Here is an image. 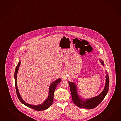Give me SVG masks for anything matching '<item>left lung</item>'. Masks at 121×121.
<instances>
[{
  "mask_svg": "<svg viewBox=\"0 0 121 121\" xmlns=\"http://www.w3.org/2000/svg\"><path fill=\"white\" fill-rule=\"evenodd\" d=\"M99 60L102 64L104 65V63L103 60L100 59ZM107 72L106 71V73ZM106 79L105 88L101 93L96 96L85 100H83L82 99L79 97L77 90V86L75 84L72 82H68L72 95V100L74 104L79 108L85 109H91L96 107L104 99L105 97L107 94L109 90V78L108 73L106 74Z\"/></svg>",
  "mask_w": 121,
  "mask_h": 121,
  "instance_id": "8db88e82",
  "label": "left lung"
}]
</instances>
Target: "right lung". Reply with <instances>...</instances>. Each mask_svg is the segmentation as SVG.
Instances as JSON below:
<instances>
[{
	"instance_id": "add662e5",
	"label": "right lung",
	"mask_w": 121,
	"mask_h": 121,
	"mask_svg": "<svg viewBox=\"0 0 121 121\" xmlns=\"http://www.w3.org/2000/svg\"><path fill=\"white\" fill-rule=\"evenodd\" d=\"M20 63L21 62L20 61L18 62V64L17 65L15 70V73H14V79H15V88H16V91L17 95V96L19 99L20 102L23 104L26 105L27 107L29 108H32L33 109H34L36 111H43L46 110L48 108H49L52 105L53 102V99H54V93L56 87H57V85H58L59 83L61 81V79L60 78H59L55 81V82H52L51 84V85L49 87V94H48V98L45 100V101L43 103L39 105H30V104H28L26 103V102L24 101L23 100V99L21 97V95H20L19 92L18 91V89L17 88V75L18 72V69L19 68L20 65Z\"/></svg>"
}]
</instances>
